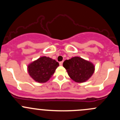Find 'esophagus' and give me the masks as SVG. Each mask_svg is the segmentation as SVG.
<instances>
[{
  "label": "esophagus",
  "instance_id": "34e87169",
  "mask_svg": "<svg viewBox=\"0 0 120 120\" xmlns=\"http://www.w3.org/2000/svg\"><path fill=\"white\" fill-rule=\"evenodd\" d=\"M62 64H63V61L60 62V66H62Z\"/></svg>",
  "mask_w": 120,
  "mask_h": 120
}]
</instances>
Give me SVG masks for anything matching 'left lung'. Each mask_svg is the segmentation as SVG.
Returning <instances> with one entry per match:
<instances>
[{"mask_svg":"<svg viewBox=\"0 0 120 120\" xmlns=\"http://www.w3.org/2000/svg\"><path fill=\"white\" fill-rule=\"evenodd\" d=\"M63 66L67 70L69 77L77 82L87 81L92 76L95 70L92 63L79 56L65 60Z\"/></svg>","mask_w":120,"mask_h":120,"instance_id":"8db88e82","label":"left lung"}]
</instances>
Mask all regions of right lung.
Segmentation results:
<instances>
[{"label":"right lung","mask_w":120,"mask_h":120,"mask_svg":"<svg viewBox=\"0 0 120 120\" xmlns=\"http://www.w3.org/2000/svg\"><path fill=\"white\" fill-rule=\"evenodd\" d=\"M59 66L56 60L47 56H41L29 64L28 71L34 81L43 83L50 80Z\"/></svg>","instance_id":"obj_1"}]
</instances>
